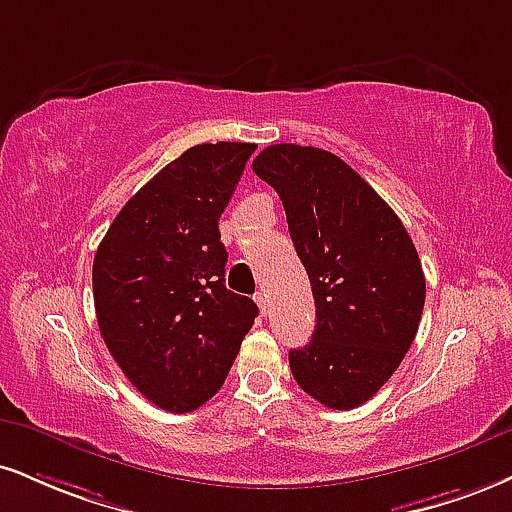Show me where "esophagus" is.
Wrapping results in <instances>:
<instances>
[{"label":"esophagus","instance_id":"obj_1","mask_svg":"<svg viewBox=\"0 0 512 512\" xmlns=\"http://www.w3.org/2000/svg\"><path fill=\"white\" fill-rule=\"evenodd\" d=\"M255 303L260 305V312H262V315H267V312H269V300H267V293H264V291H257V293H255Z\"/></svg>","mask_w":512,"mask_h":512}]
</instances>
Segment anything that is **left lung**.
I'll return each instance as SVG.
<instances>
[{
	"label": "left lung",
	"instance_id": "obj_1",
	"mask_svg": "<svg viewBox=\"0 0 512 512\" xmlns=\"http://www.w3.org/2000/svg\"><path fill=\"white\" fill-rule=\"evenodd\" d=\"M252 171L279 193L315 295L312 341L288 353L293 377L326 408H357L415 341L427 293L415 243L377 190L331 152L269 145Z\"/></svg>",
	"mask_w": 512,
	"mask_h": 512
}]
</instances>
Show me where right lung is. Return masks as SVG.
Here are the masks:
<instances>
[{
	"label": "right lung",
	"mask_w": 512,
	"mask_h": 512,
	"mask_svg": "<svg viewBox=\"0 0 512 512\" xmlns=\"http://www.w3.org/2000/svg\"><path fill=\"white\" fill-rule=\"evenodd\" d=\"M257 145L183 152L123 205L92 262L97 324L147 400L190 412L224 384L257 317L226 291L219 217Z\"/></svg>",
	"instance_id": "add662e5"
}]
</instances>
